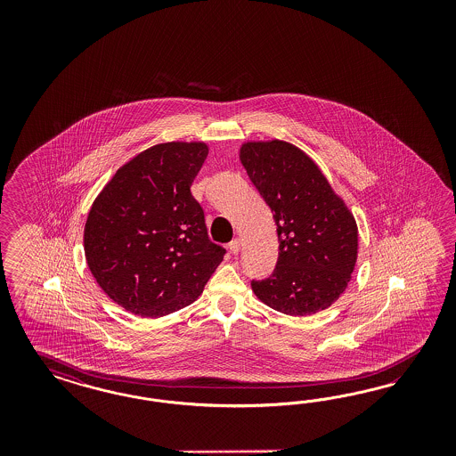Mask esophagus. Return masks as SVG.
Listing matches in <instances>:
<instances>
[{"label":"esophagus","mask_w":456,"mask_h":456,"mask_svg":"<svg viewBox=\"0 0 456 456\" xmlns=\"http://www.w3.org/2000/svg\"><path fill=\"white\" fill-rule=\"evenodd\" d=\"M240 239H234V240H231V244H229V248H231V252L232 254H239L240 252Z\"/></svg>","instance_id":"1"}]
</instances>
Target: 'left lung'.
I'll use <instances>...</instances> for the list:
<instances>
[{
	"mask_svg": "<svg viewBox=\"0 0 456 456\" xmlns=\"http://www.w3.org/2000/svg\"><path fill=\"white\" fill-rule=\"evenodd\" d=\"M239 159L277 225L276 269L252 281L265 305L314 314L345 292L358 259V225L316 162L284 140L246 142Z\"/></svg>",
	"mask_w": 456,
	"mask_h": 456,
	"instance_id": "obj_1",
	"label": "left lung"
}]
</instances>
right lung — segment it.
I'll return each mask as SVG.
<instances>
[{
	"mask_svg": "<svg viewBox=\"0 0 456 456\" xmlns=\"http://www.w3.org/2000/svg\"><path fill=\"white\" fill-rule=\"evenodd\" d=\"M204 142H167L120 167L94 200L85 259L113 303L142 318L192 304L222 263L191 193L208 159Z\"/></svg>",
	"mask_w": 456,
	"mask_h": 456,
	"instance_id": "1",
	"label": "right lung"
}]
</instances>
